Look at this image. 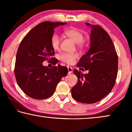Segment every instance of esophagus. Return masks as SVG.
<instances>
[{
  "label": "esophagus",
  "mask_w": 132,
  "mask_h": 132,
  "mask_svg": "<svg viewBox=\"0 0 132 132\" xmlns=\"http://www.w3.org/2000/svg\"><path fill=\"white\" fill-rule=\"evenodd\" d=\"M68 68V74H71L72 72V68L71 67H67Z\"/></svg>",
  "instance_id": "esophagus-1"
}]
</instances>
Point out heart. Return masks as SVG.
I'll list each match as a JSON object with an SVG mask.
<instances>
[{
  "mask_svg": "<svg viewBox=\"0 0 132 132\" xmlns=\"http://www.w3.org/2000/svg\"><path fill=\"white\" fill-rule=\"evenodd\" d=\"M65 35L71 39L74 42L77 43L80 47H83L85 45V40L84 39L83 32L77 28H71L66 29L64 31ZM61 43L60 37L57 34H53L51 39V46L55 51H58L60 49ZM77 54L76 53H63L60 56L61 61L67 64H72L78 58Z\"/></svg>",
  "mask_w": 132,
  "mask_h": 132,
  "instance_id": "b5f03b06",
  "label": "heart"
}]
</instances>
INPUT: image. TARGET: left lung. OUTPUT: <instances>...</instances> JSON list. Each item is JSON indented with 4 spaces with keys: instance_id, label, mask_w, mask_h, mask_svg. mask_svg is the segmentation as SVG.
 <instances>
[{
    "instance_id": "8db88e82",
    "label": "left lung",
    "mask_w": 132,
    "mask_h": 132,
    "mask_svg": "<svg viewBox=\"0 0 132 132\" xmlns=\"http://www.w3.org/2000/svg\"><path fill=\"white\" fill-rule=\"evenodd\" d=\"M89 50L77 64L80 70H89L83 74L74 70L78 81L71 89L72 98L85 104L97 102L109 94L115 85L118 71V56L113 42L99 25H90Z\"/></svg>"
}]
</instances>
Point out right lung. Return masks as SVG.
Wrapping results in <instances>:
<instances>
[{"label": "right lung", "mask_w": 132, "mask_h": 132, "mask_svg": "<svg viewBox=\"0 0 132 132\" xmlns=\"http://www.w3.org/2000/svg\"><path fill=\"white\" fill-rule=\"evenodd\" d=\"M66 22L45 21L30 30L21 42L17 51L14 73L17 83L30 98H48L53 94L68 69L61 65L43 66L45 61L55 63V51L51 39L55 28ZM55 65V64H54Z\"/></svg>", "instance_id": "add662e5"}]
</instances>
